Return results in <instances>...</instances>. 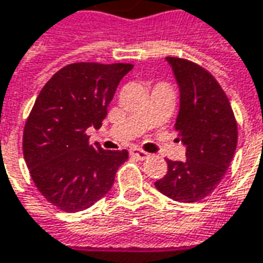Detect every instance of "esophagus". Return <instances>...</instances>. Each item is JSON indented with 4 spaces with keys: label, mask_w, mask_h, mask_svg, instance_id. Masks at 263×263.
<instances>
[{
    "label": "esophagus",
    "mask_w": 263,
    "mask_h": 263,
    "mask_svg": "<svg viewBox=\"0 0 263 263\" xmlns=\"http://www.w3.org/2000/svg\"><path fill=\"white\" fill-rule=\"evenodd\" d=\"M130 154L133 156V157L139 158V160H146L150 154L146 152H143V150H140V148H130Z\"/></svg>",
    "instance_id": "obj_1"
}]
</instances>
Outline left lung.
I'll use <instances>...</instances> for the list:
<instances>
[{"mask_svg": "<svg viewBox=\"0 0 263 263\" xmlns=\"http://www.w3.org/2000/svg\"><path fill=\"white\" fill-rule=\"evenodd\" d=\"M180 89L176 130L185 146L184 161L167 160V174L154 185L178 202H197L211 194L234 158L238 127L227 95L200 65L167 57Z\"/></svg>", "mask_w": 263, "mask_h": 263, "instance_id": "obj_1", "label": "left lung"}]
</instances>
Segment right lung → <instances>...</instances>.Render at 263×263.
Returning <instances> with one entry per match:
<instances>
[{
  "instance_id": "obj_1",
  "label": "right lung",
  "mask_w": 263,
  "mask_h": 263,
  "mask_svg": "<svg viewBox=\"0 0 263 263\" xmlns=\"http://www.w3.org/2000/svg\"><path fill=\"white\" fill-rule=\"evenodd\" d=\"M130 63H70L52 76L35 100L22 139L35 185L65 212L83 211L110 191L127 150L89 144Z\"/></svg>"
}]
</instances>
